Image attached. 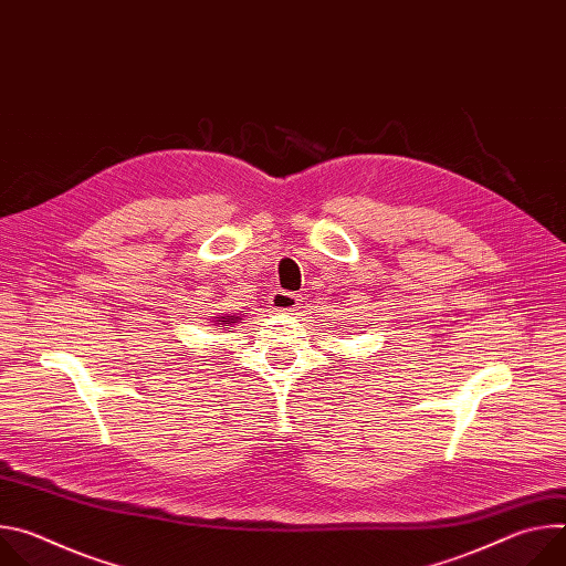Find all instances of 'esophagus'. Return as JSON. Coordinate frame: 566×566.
Segmentation results:
<instances>
[{"mask_svg": "<svg viewBox=\"0 0 566 566\" xmlns=\"http://www.w3.org/2000/svg\"><path fill=\"white\" fill-rule=\"evenodd\" d=\"M269 304L275 308V311H282V313H289V311H297L300 306V295L297 293H291V291H273L269 295Z\"/></svg>", "mask_w": 566, "mask_h": 566, "instance_id": "34e87169", "label": "esophagus"}]
</instances>
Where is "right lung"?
<instances>
[{"mask_svg": "<svg viewBox=\"0 0 566 566\" xmlns=\"http://www.w3.org/2000/svg\"><path fill=\"white\" fill-rule=\"evenodd\" d=\"M237 319H241V317H239V315H230V313H221L219 317H212L214 327H223V332H228V327H230V325H234Z\"/></svg>", "mask_w": 566, "mask_h": 566, "instance_id": "right-lung-1", "label": "right lung"}]
</instances>
